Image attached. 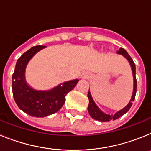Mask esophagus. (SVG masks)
<instances>
[{
	"label": "esophagus",
	"instance_id": "esophagus-1",
	"mask_svg": "<svg viewBox=\"0 0 151 151\" xmlns=\"http://www.w3.org/2000/svg\"><path fill=\"white\" fill-rule=\"evenodd\" d=\"M82 78H89V75L87 73H82Z\"/></svg>",
	"mask_w": 151,
	"mask_h": 151
}]
</instances>
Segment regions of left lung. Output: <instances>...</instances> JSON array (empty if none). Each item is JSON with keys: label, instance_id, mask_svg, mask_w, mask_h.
<instances>
[{"label": "left lung", "instance_id": "left-lung-1", "mask_svg": "<svg viewBox=\"0 0 151 151\" xmlns=\"http://www.w3.org/2000/svg\"><path fill=\"white\" fill-rule=\"evenodd\" d=\"M117 53L119 54H122L124 57L126 58V59L129 60V62L130 63V65L132 66V73H133V78H134V90H133V94L132 97V99H131L130 102L129 103V104L125 106V108H123L122 110H119V112H117L116 113H115L114 115H108L106 113H103L99 108L97 107V105L95 104L94 101L92 99L90 91H88V97L89 99V104L88 106V113L90 114V116H91V118L94 119L96 120L101 121V122H107V121L110 120H116L117 119H119V117H121L122 116H123L125 113H127L129 110V109L131 108L132 105V101H134V98H135V94H136V91H137V80H136L135 77V65H134V63L133 62V60L132 59V57L129 56V54H128L127 51L125 50L124 48L121 47L119 50L117 51Z\"/></svg>", "mask_w": 151, "mask_h": 151}]
</instances>
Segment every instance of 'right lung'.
Masks as SVG:
<instances>
[{"label":"right lung","mask_w":151,"mask_h":151,"mask_svg":"<svg viewBox=\"0 0 151 151\" xmlns=\"http://www.w3.org/2000/svg\"><path fill=\"white\" fill-rule=\"evenodd\" d=\"M45 46H35L25 52L17 60L12 76L13 98L19 108L32 116L45 117L57 113L63 106L66 95L76 85L78 79H75L58 85L50 91H38L33 90L26 83L25 69L29 60Z\"/></svg>","instance_id":"obj_1"}]
</instances>
